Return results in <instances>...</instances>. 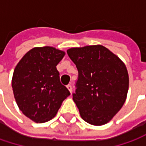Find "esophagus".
I'll list each match as a JSON object with an SVG mask.
<instances>
[{
	"label": "esophagus",
	"instance_id": "esophagus-1",
	"mask_svg": "<svg viewBox=\"0 0 146 146\" xmlns=\"http://www.w3.org/2000/svg\"><path fill=\"white\" fill-rule=\"evenodd\" d=\"M67 88H68V90L70 91V93H72V90H73L72 85H71V84H68V85H67Z\"/></svg>",
	"mask_w": 146,
	"mask_h": 146
}]
</instances>
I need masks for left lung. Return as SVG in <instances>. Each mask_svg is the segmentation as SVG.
I'll list each match as a JSON object with an SVG mask.
<instances>
[{
  "mask_svg": "<svg viewBox=\"0 0 146 146\" xmlns=\"http://www.w3.org/2000/svg\"><path fill=\"white\" fill-rule=\"evenodd\" d=\"M67 52L78 72L73 99L81 117L96 126L107 123L126 101V66L101 44L71 48Z\"/></svg>",
  "mask_w": 146,
  "mask_h": 146,
  "instance_id": "8db88e82",
  "label": "left lung"
}]
</instances>
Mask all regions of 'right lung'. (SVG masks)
<instances>
[{
  "mask_svg": "<svg viewBox=\"0 0 146 146\" xmlns=\"http://www.w3.org/2000/svg\"><path fill=\"white\" fill-rule=\"evenodd\" d=\"M65 52L54 47H35L16 66L12 87L22 112L35 123L52 119L62 102L70 96L60 82L56 65Z\"/></svg>",
  "mask_w": 146,
  "mask_h": 146,
  "instance_id": "obj_1",
  "label": "right lung"
}]
</instances>
